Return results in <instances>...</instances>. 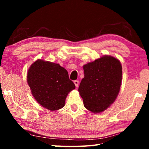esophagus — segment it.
I'll list each match as a JSON object with an SVG mask.
<instances>
[{
  "mask_svg": "<svg viewBox=\"0 0 149 149\" xmlns=\"http://www.w3.org/2000/svg\"><path fill=\"white\" fill-rule=\"evenodd\" d=\"M74 84H75V86L78 87L79 84V81H78V80H75V81H74Z\"/></svg>",
  "mask_w": 149,
  "mask_h": 149,
  "instance_id": "1",
  "label": "esophagus"
}]
</instances>
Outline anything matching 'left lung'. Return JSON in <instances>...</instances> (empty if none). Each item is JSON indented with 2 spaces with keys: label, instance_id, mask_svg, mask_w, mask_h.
<instances>
[{
  "label": "left lung",
  "instance_id": "left-lung-1",
  "mask_svg": "<svg viewBox=\"0 0 149 149\" xmlns=\"http://www.w3.org/2000/svg\"><path fill=\"white\" fill-rule=\"evenodd\" d=\"M84 77L79 92L84 106L92 113L104 111L116 100L122 83V68L120 61L104 56L83 66Z\"/></svg>",
  "mask_w": 149,
  "mask_h": 149
}]
</instances>
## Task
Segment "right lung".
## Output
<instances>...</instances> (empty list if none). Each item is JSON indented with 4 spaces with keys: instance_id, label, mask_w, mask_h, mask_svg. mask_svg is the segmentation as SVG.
Returning a JSON list of instances; mask_svg holds the SVG:
<instances>
[{
    "instance_id": "1",
    "label": "right lung",
    "mask_w": 149,
    "mask_h": 149,
    "mask_svg": "<svg viewBox=\"0 0 149 149\" xmlns=\"http://www.w3.org/2000/svg\"><path fill=\"white\" fill-rule=\"evenodd\" d=\"M27 77L34 99L50 111L64 107L66 96L75 88L66 69L57 63L42 59H38L31 65Z\"/></svg>"
}]
</instances>
